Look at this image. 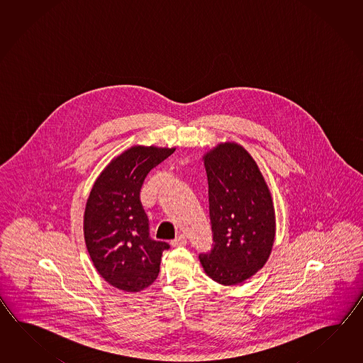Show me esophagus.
<instances>
[{"instance_id":"esophagus-1","label":"esophagus","mask_w":363,"mask_h":363,"mask_svg":"<svg viewBox=\"0 0 363 363\" xmlns=\"http://www.w3.org/2000/svg\"><path fill=\"white\" fill-rule=\"evenodd\" d=\"M185 244H186V238H185L184 235H179V236L175 238V240L171 241L172 247H183Z\"/></svg>"}]
</instances>
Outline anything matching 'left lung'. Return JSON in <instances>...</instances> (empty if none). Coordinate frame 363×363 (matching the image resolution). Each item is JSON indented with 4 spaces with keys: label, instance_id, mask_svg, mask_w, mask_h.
Here are the masks:
<instances>
[{
    "label": "left lung",
    "instance_id": "obj_1",
    "mask_svg": "<svg viewBox=\"0 0 363 363\" xmlns=\"http://www.w3.org/2000/svg\"><path fill=\"white\" fill-rule=\"evenodd\" d=\"M208 183L213 247L201 253L208 277L235 286L261 270L275 239L270 189L252 155L224 143L203 155Z\"/></svg>",
    "mask_w": 363,
    "mask_h": 363
}]
</instances>
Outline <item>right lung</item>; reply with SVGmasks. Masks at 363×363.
<instances>
[{
    "label": "right lung",
    "instance_id": "1",
    "mask_svg": "<svg viewBox=\"0 0 363 363\" xmlns=\"http://www.w3.org/2000/svg\"><path fill=\"white\" fill-rule=\"evenodd\" d=\"M174 152L175 147H130L108 163L89 193L85 245L99 274L118 289L139 292L150 286L163 250L170 247L150 239L140 191L150 170Z\"/></svg>",
    "mask_w": 363,
    "mask_h": 363
}]
</instances>
